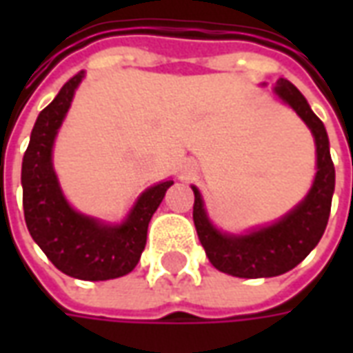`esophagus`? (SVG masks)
<instances>
[{
    "label": "esophagus",
    "instance_id": "1",
    "mask_svg": "<svg viewBox=\"0 0 353 353\" xmlns=\"http://www.w3.org/2000/svg\"><path fill=\"white\" fill-rule=\"evenodd\" d=\"M185 170H191V168H187V166H185Z\"/></svg>",
    "mask_w": 353,
    "mask_h": 353
}]
</instances>
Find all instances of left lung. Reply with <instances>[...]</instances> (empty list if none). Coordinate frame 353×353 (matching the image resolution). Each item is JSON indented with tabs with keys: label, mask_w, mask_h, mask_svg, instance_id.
Masks as SVG:
<instances>
[{
	"label": "left lung",
	"mask_w": 353,
	"mask_h": 353,
	"mask_svg": "<svg viewBox=\"0 0 353 353\" xmlns=\"http://www.w3.org/2000/svg\"><path fill=\"white\" fill-rule=\"evenodd\" d=\"M274 94L303 119L316 141L318 172L303 202L268 227H261L248 234H229L212 225L202 194L196 187H192V219L200 244L217 270L236 278H272L295 268L318 245L331 214L334 166L329 153L325 126L293 83L278 79Z\"/></svg>",
	"instance_id": "obj_1"
}]
</instances>
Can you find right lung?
Wrapping results in <instances>:
<instances>
[{"instance_id": "1", "label": "right lung", "mask_w": 353, "mask_h": 353, "mask_svg": "<svg viewBox=\"0 0 353 353\" xmlns=\"http://www.w3.org/2000/svg\"><path fill=\"white\" fill-rule=\"evenodd\" d=\"M83 77V72L73 75L35 121L22 159V204L30 234L58 270L77 280L103 281L138 265L149 221L174 179L141 192L121 225L101 223L68 204L52 168V145Z\"/></svg>"}]
</instances>
